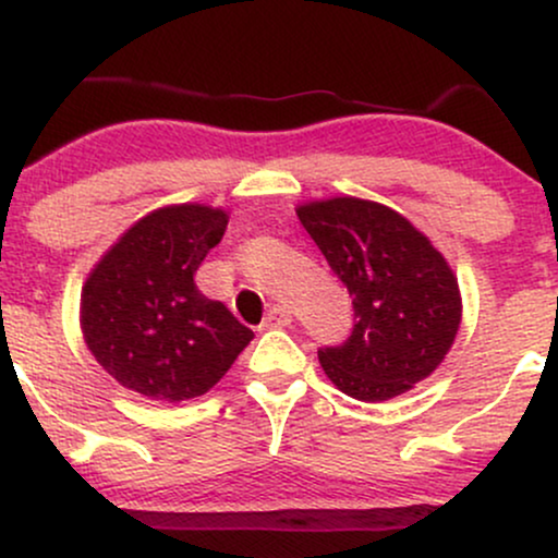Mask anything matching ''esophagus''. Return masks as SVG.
I'll return each instance as SVG.
<instances>
[{
  "mask_svg": "<svg viewBox=\"0 0 558 558\" xmlns=\"http://www.w3.org/2000/svg\"><path fill=\"white\" fill-rule=\"evenodd\" d=\"M286 325H291V312H288L286 306L275 304L272 310L267 312L265 328H286Z\"/></svg>",
  "mask_w": 558,
  "mask_h": 558,
  "instance_id": "obj_1",
  "label": "esophagus"
}]
</instances>
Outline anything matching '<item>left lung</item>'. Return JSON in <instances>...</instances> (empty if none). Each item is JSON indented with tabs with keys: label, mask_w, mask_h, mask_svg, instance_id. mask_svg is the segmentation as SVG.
<instances>
[{
	"label": "left lung",
	"mask_w": 558,
	"mask_h": 558,
	"mask_svg": "<svg viewBox=\"0 0 558 558\" xmlns=\"http://www.w3.org/2000/svg\"><path fill=\"white\" fill-rule=\"evenodd\" d=\"M299 220L345 286L354 328L317 351L325 375L360 401H388L444 362L462 323L451 267L407 217L362 198L299 207Z\"/></svg>",
	"instance_id": "obj_1"
}]
</instances>
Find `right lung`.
<instances>
[{
  "label": "right lung",
  "instance_id": "1",
  "mask_svg": "<svg viewBox=\"0 0 558 558\" xmlns=\"http://www.w3.org/2000/svg\"><path fill=\"white\" fill-rule=\"evenodd\" d=\"M228 228L202 204L157 209L138 220L83 286L81 325L96 362L120 386L155 401L207 393L254 332L194 275Z\"/></svg>",
  "mask_w": 558,
  "mask_h": 558
}]
</instances>
